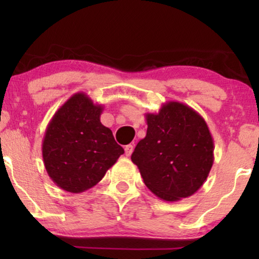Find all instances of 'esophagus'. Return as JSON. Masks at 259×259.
Here are the masks:
<instances>
[{"mask_svg": "<svg viewBox=\"0 0 259 259\" xmlns=\"http://www.w3.org/2000/svg\"><path fill=\"white\" fill-rule=\"evenodd\" d=\"M124 150H125V154H126V157H129V156H132V153H133V151H134V145H126L125 147H124Z\"/></svg>", "mask_w": 259, "mask_h": 259, "instance_id": "1", "label": "esophagus"}]
</instances>
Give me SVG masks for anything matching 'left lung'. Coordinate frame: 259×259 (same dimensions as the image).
Instances as JSON below:
<instances>
[{"mask_svg":"<svg viewBox=\"0 0 259 259\" xmlns=\"http://www.w3.org/2000/svg\"><path fill=\"white\" fill-rule=\"evenodd\" d=\"M147 133L132 154L157 197L174 202L203 185L213 165L214 144L206 120L191 107L169 101L146 114Z\"/></svg>","mask_w":259,"mask_h":259,"instance_id":"8db88e82","label":"left lung"}]
</instances>
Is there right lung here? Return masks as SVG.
Listing matches in <instances>:
<instances>
[{
	"label": "right lung",
	"instance_id": "1",
	"mask_svg": "<svg viewBox=\"0 0 259 259\" xmlns=\"http://www.w3.org/2000/svg\"><path fill=\"white\" fill-rule=\"evenodd\" d=\"M103 111L84 92L73 95L50 120L42 141L47 174L62 190L80 194L96 185L124 153L112 130L101 123Z\"/></svg>",
	"mask_w": 259,
	"mask_h": 259
}]
</instances>
